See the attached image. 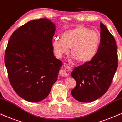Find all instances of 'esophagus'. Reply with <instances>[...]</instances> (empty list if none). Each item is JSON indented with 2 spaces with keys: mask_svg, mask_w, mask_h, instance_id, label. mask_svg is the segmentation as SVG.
Returning a JSON list of instances; mask_svg holds the SVG:
<instances>
[{
  "mask_svg": "<svg viewBox=\"0 0 122 122\" xmlns=\"http://www.w3.org/2000/svg\"><path fill=\"white\" fill-rule=\"evenodd\" d=\"M59 74L61 77H66L68 76V74L67 73V72H66L65 70H61L60 71Z\"/></svg>",
  "mask_w": 122,
  "mask_h": 122,
  "instance_id": "esophagus-1",
  "label": "esophagus"
}]
</instances>
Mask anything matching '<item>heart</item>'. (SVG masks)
I'll list each match as a JSON object with an SVG mask.
<instances>
[{
  "label": "heart",
  "mask_w": 122,
  "mask_h": 122,
  "mask_svg": "<svg viewBox=\"0 0 122 122\" xmlns=\"http://www.w3.org/2000/svg\"><path fill=\"white\" fill-rule=\"evenodd\" d=\"M100 39V36L97 31L79 26L64 31L61 39H54L52 47L59 58L68 54L69 48H71L73 59H77L79 62L83 63L92 61L96 56Z\"/></svg>",
  "instance_id": "obj_1"
}]
</instances>
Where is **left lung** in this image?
<instances>
[{
	"instance_id": "obj_1",
	"label": "left lung",
	"mask_w": 122,
	"mask_h": 122,
	"mask_svg": "<svg viewBox=\"0 0 122 122\" xmlns=\"http://www.w3.org/2000/svg\"><path fill=\"white\" fill-rule=\"evenodd\" d=\"M100 28V45L96 56L92 61L75 68L71 73L76 81L71 94L82 102H91L102 96L110 86L118 68L115 38L101 22Z\"/></svg>"
}]
</instances>
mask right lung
Masks as SVG:
<instances>
[{"instance_id":"1","label":"right lung","mask_w":122,"mask_h":122,"mask_svg":"<svg viewBox=\"0 0 122 122\" xmlns=\"http://www.w3.org/2000/svg\"><path fill=\"white\" fill-rule=\"evenodd\" d=\"M55 25L47 19L30 21L8 41L4 63L14 91L24 100L37 102L47 97L62 62L55 58L52 40Z\"/></svg>"}]
</instances>
